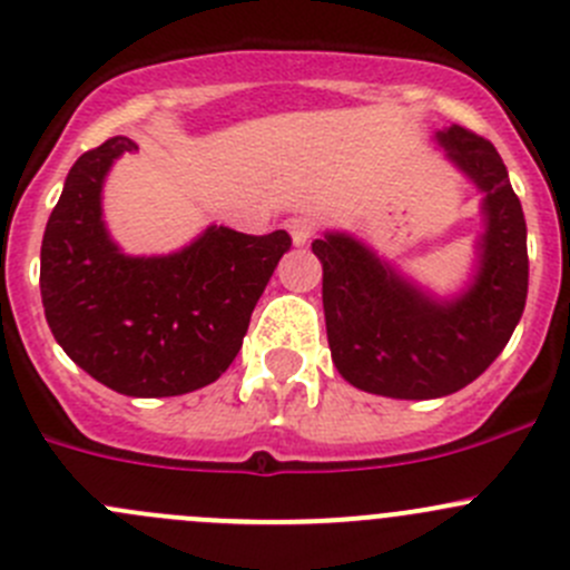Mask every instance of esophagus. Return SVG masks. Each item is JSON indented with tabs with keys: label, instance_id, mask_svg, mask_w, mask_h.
I'll use <instances>...</instances> for the list:
<instances>
[{
	"label": "esophagus",
	"instance_id": "esophagus-1",
	"mask_svg": "<svg viewBox=\"0 0 570 570\" xmlns=\"http://www.w3.org/2000/svg\"><path fill=\"white\" fill-rule=\"evenodd\" d=\"M285 229L291 232L294 246H305V243L316 235V220L307 218V215H296V218L285 220Z\"/></svg>",
	"mask_w": 570,
	"mask_h": 570
}]
</instances>
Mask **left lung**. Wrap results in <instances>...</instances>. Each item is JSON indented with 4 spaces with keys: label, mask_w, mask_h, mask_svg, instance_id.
Wrapping results in <instances>:
<instances>
[{
    "label": "left lung",
    "mask_w": 570,
    "mask_h": 570,
    "mask_svg": "<svg viewBox=\"0 0 570 570\" xmlns=\"http://www.w3.org/2000/svg\"><path fill=\"white\" fill-rule=\"evenodd\" d=\"M433 139L484 193L475 268L459 294H431L346 232L313 240L335 370L381 397L433 400L464 389L501 355L525 307V220L507 165L492 142L462 126Z\"/></svg>",
    "instance_id": "8db88e82"
}]
</instances>
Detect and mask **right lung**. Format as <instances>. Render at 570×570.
I'll return each mask as SVG.
<instances>
[{"label": "right lung", "instance_id": "obj_1", "mask_svg": "<svg viewBox=\"0 0 570 570\" xmlns=\"http://www.w3.org/2000/svg\"><path fill=\"white\" fill-rule=\"evenodd\" d=\"M134 150L111 137L72 165L41 240V302L58 344L97 383L176 397L229 370L291 237L207 226L173 254H126L102 220V184Z\"/></svg>", "mask_w": 570, "mask_h": 570}]
</instances>
